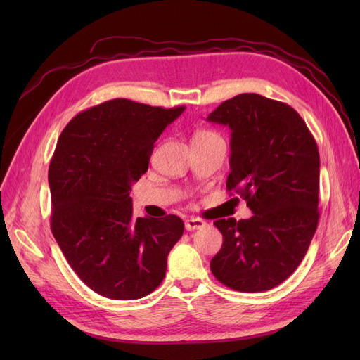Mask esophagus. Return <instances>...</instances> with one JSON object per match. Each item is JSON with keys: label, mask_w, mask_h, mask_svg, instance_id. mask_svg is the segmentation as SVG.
Returning <instances> with one entry per match:
<instances>
[{"label": "esophagus", "mask_w": 360, "mask_h": 360, "mask_svg": "<svg viewBox=\"0 0 360 360\" xmlns=\"http://www.w3.org/2000/svg\"><path fill=\"white\" fill-rule=\"evenodd\" d=\"M205 225V222L200 217H189V219L184 221V226H186L188 231H193V230H198V228H202Z\"/></svg>", "instance_id": "1"}]
</instances>
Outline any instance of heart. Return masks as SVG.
Listing matches in <instances>:
<instances>
[{
    "label": "heart",
    "instance_id": "heart-1",
    "mask_svg": "<svg viewBox=\"0 0 360 360\" xmlns=\"http://www.w3.org/2000/svg\"><path fill=\"white\" fill-rule=\"evenodd\" d=\"M200 135H214V134H212V132H201Z\"/></svg>",
    "mask_w": 360,
    "mask_h": 360
}]
</instances>
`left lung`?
<instances>
[{"mask_svg": "<svg viewBox=\"0 0 360 360\" xmlns=\"http://www.w3.org/2000/svg\"><path fill=\"white\" fill-rule=\"evenodd\" d=\"M207 120L231 129L226 191L254 213L214 222L224 243L212 274L236 291L271 290L299 267L317 230V143L296 110L255 93L222 102Z\"/></svg>", "mask_w": 360, "mask_h": 360, "instance_id": "8db88e82", "label": "left lung"}]
</instances>
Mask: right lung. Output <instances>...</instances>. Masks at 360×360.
Here are the masks:
<instances>
[{"label": "right lung", "mask_w": 360, "mask_h": 360, "mask_svg": "<svg viewBox=\"0 0 360 360\" xmlns=\"http://www.w3.org/2000/svg\"><path fill=\"white\" fill-rule=\"evenodd\" d=\"M183 111L112 99L75 115L58 138L48 172L51 230L75 274L103 297L141 299L165 278L184 224L176 214L135 219L129 195Z\"/></svg>", "instance_id": "right-lung-1"}]
</instances>
